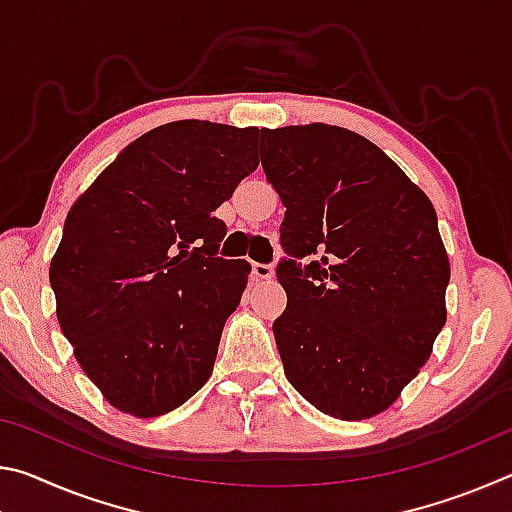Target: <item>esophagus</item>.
<instances>
[{"label": "esophagus", "mask_w": 512, "mask_h": 512, "mask_svg": "<svg viewBox=\"0 0 512 512\" xmlns=\"http://www.w3.org/2000/svg\"><path fill=\"white\" fill-rule=\"evenodd\" d=\"M253 280L255 282H266V280H273V268L268 264H253Z\"/></svg>", "instance_id": "34e87169"}]
</instances>
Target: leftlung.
<instances>
[{
	"instance_id": "1",
	"label": "left lung",
	"mask_w": 512,
	"mask_h": 512,
	"mask_svg": "<svg viewBox=\"0 0 512 512\" xmlns=\"http://www.w3.org/2000/svg\"><path fill=\"white\" fill-rule=\"evenodd\" d=\"M259 158L287 207L273 323L284 375L332 418L391 406L447 320L436 210L388 155L329 124L262 128ZM306 259V264L299 262Z\"/></svg>"
}]
</instances>
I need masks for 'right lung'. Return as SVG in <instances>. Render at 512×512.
Returning <instances> with one entry per match:
<instances>
[{
	"label": "right lung",
	"instance_id": "right-lung-1",
	"mask_svg": "<svg viewBox=\"0 0 512 512\" xmlns=\"http://www.w3.org/2000/svg\"><path fill=\"white\" fill-rule=\"evenodd\" d=\"M259 128L183 119L121 151L76 198L49 266L58 323L115 409L155 418L212 375L246 259L212 216L257 169Z\"/></svg>",
	"mask_w": 512,
	"mask_h": 512
}]
</instances>
